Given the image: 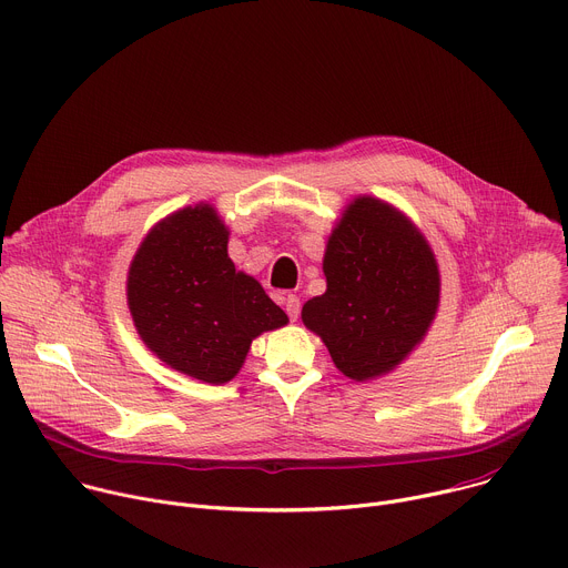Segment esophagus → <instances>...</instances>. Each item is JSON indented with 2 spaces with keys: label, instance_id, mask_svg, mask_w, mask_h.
<instances>
[{
  "label": "esophagus",
  "instance_id": "esophagus-1",
  "mask_svg": "<svg viewBox=\"0 0 568 568\" xmlns=\"http://www.w3.org/2000/svg\"><path fill=\"white\" fill-rule=\"evenodd\" d=\"M283 305H285L287 316H290L292 321H296L298 314H301V301H298V296H296V294H287L285 301H283Z\"/></svg>",
  "mask_w": 568,
  "mask_h": 568
}]
</instances>
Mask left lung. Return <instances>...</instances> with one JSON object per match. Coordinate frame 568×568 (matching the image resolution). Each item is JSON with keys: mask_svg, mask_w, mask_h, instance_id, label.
<instances>
[{"mask_svg": "<svg viewBox=\"0 0 568 568\" xmlns=\"http://www.w3.org/2000/svg\"><path fill=\"white\" fill-rule=\"evenodd\" d=\"M323 274L328 287L301 318L346 377H379L425 339L440 301L438 263L418 226L390 204L364 195L346 206Z\"/></svg>", "mask_w": 568, "mask_h": 568, "instance_id": "obj_1", "label": "left lung"}]
</instances>
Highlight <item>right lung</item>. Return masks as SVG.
I'll list each match as a JSON object with an SVG mask.
<instances>
[{"label": "right lung", "mask_w": 568, "mask_h": 568, "mask_svg": "<svg viewBox=\"0 0 568 568\" xmlns=\"http://www.w3.org/2000/svg\"><path fill=\"white\" fill-rule=\"evenodd\" d=\"M229 229L211 204L186 206L152 226L128 272V305L143 344L171 368L224 384L252 342L287 323L261 283L235 272Z\"/></svg>", "instance_id": "add662e5"}]
</instances>
